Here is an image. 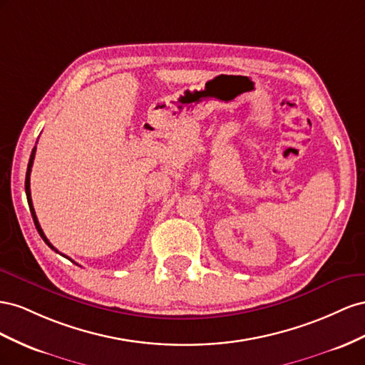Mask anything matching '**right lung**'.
Masks as SVG:
<instances>
[{"label":"right lung","instance_id":"1","mask_svg":"<svg viewBox=\"0 0 365 365\" xmlns=\"http://www.w3.org/2000/svg\"><path fill=\"white\" fill-rule=\"evenodd\" d=\"M35 153H36V147L32 150V154H30V159H29V165H27V173H26V195H27V202H29V207H30V212H32V217H34V222H35V226H36V229H38V232H39V235H41V238H43V240L46 242V245L50 247V249H53L55 252H58L56 251V247L51 245L48 240H47V237L44 235V232H43V229H41V226H39V222H38V218H36V214H35V210H34V203H32V195H30V173H32V165H34V160H35ZM66 257V255H64ZM66 258H68V257H66ZM70 259V258H68ZM73 262V259H71ZM75 263V262H73Z\"/></svg>","mask_w":365,"mask_h":365}]
</instances>
